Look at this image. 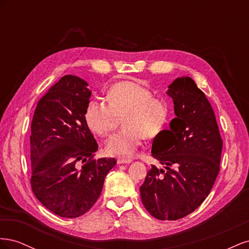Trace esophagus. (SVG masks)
I'll return each instance as SVG.
<instances>
[{"mask_svg":"<svg viewBox=\"0 0 249 249\" xmlns=\"http://www.w3.org/2000/svg\"><path fill=\"white\" fill-rule=\"evenodd\" d=\"M133 161L132 158H118L117 164H129Z\"/></svg>","mask_w":249,"mask_h":249,"instance_id":"obj_1","label":"esophagus"}]
</instances>
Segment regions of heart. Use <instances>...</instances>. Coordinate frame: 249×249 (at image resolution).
Returning <instances> with one entry per match:
<instances>
[{"mask_svg": "<svg viewBox=\"0 0 249 249\" xmlns=\"http://www.w3.org/2000/svg\"><path fill=\"white\" fill-rule=\"evenodd\" d=\"M168 109L164 102L154 97L146 87L133 81L112 85L107 102L92 100L87 105L85 119L90 130L100 136H107L123 118L124 130L111 136L106 150L114 156H131L141 145L145 136L159 133L167 119Z\"/></svg>", "mask_w": 249, "mask_h": 249, "instance_id": "b5f03b06", "label": "heart"}]
</instances>
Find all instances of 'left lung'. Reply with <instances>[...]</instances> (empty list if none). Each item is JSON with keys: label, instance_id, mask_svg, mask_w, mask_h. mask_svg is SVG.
<instances>
[{"label": "left lung", "instance_id": "8db88e82", "mask_svg": "<svg viewBox=\"0 0 249 249\" xmlns=\"http://www.w3.org/2000/svg\"><path fill=\"white\" fill-rule=\"evenodd\" d=\"M176 117L154 138L152 165L140 187L143 206L160 220H178L206 199L219 172L222 139L205 93L189 77L168 86Z\"/></svg>", "mask_w": 249, "mask_h": 249}]
</instances>
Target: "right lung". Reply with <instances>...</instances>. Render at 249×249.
<instances>
[{
  "label": "right lung",
  "mask_w": 249,
  "mask_h": 249,
  "mask_svg": "<svg viewBox=\"0 0 249 249\" xmlns=\"http://www.w3.org/2000/svg\"><path fill=\"white\" fill-rule=\"evenodd\" d=\"M87 86L76 76L62 77L37 103L31 124L32 190L60 217L88 212L116 164L114 158L93 159L99 146L85 119Z\"/></svg>",
  "instance_id": "1"
}]
</instances>
